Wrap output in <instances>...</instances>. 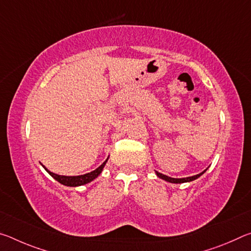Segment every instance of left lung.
Here are the masks:
<instances>
[{
    "label": "left lung",
    "mask_w": 251,
    "mask_h": 251,
    "mask_svg": "<svg viewBox=\"0 0 251 251\" xmlns=\"http://www.w3.org/2000/svg\"><path fill=\"white\" fill-rule=\"evenodd\" d=\"M208 168H206L205 171H202L201 173L197 174V175H194V176H190V177H185V178H173V177H169L164 175V174H160L158 172L155 171V174L157 175V177H159L160 179H163L165 181H168V182H172V184H182V182H189V181H193L195 179H197V178L201 177L203 173L207 171Z\"/></svg>",
    "instance_id": "left-lung-1"
}]
</instances>
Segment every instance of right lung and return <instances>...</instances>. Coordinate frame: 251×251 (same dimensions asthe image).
Listing matches in <instances>:
<instances>
[{
    "label": "right lung",
    "instance_id": "1",
    "mask_svg": "<svg viewBox=\"0 0 251 251\" xmlns=\"http://www.w3.org/2000/svg\"><path fill=\"white\" fill-rule=\"evenodd\" d=\"M109 157V156H108ZM108 157L107 159H106L103 164L100 165V167H97L95 171H93L91 173H87V174H84V175H78V176H64V175H58V174H54L52 172H50L48 168H46L44 165H42V167H43L46 172H48L50 176H52L55 180H57L59 184L64 185V186H69V187H78V186H83V185H86L88 182L93 181L94 179H96L97 177H99L101 172H103V169L105 167L106 163H107L108 160Z\"/></svg>",
    "mask_w": 251,
    "mask_h": 251
}]
</instances>
